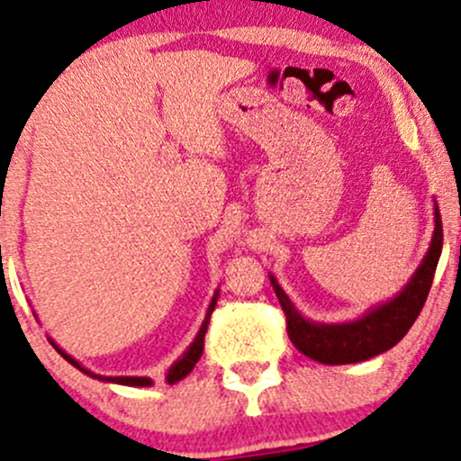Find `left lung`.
Returning a JSON list of instances; mask_svg holds the SVG:
<instances>
[{
  "instance_id": "obj_1",
  "label": "left lung",
  "mask_w": 461,
  "mask_h": 461,
  "mask_svg": "<svg viewBox=\"0 0 461 461\" xmlns=\"http://www.w3.org/2000/svg\"><path fill=\"white\" fill-rule=\"evenodd\" d=\"M436 227H433V239L429 245L427 256L422 258L420 267L409 277L401 293L383 304L363 312L358 320L343 323H321L311 321L297 311L295 304L288 300L285 288L277 285L276 276L269 273V280L280 300L282 311L286 315V330L293 346L302 354H306L312 361L323 366H346V363H361L376 354L387 352L407 335L409 328L418 320L429 291L433 285V273H436L439 254H442V219L436 203Z\"/></svg>"
}]
</instances>
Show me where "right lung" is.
<instances>
[{"label":"right lung","instance_id":"1","mask_svg":"<svg viewBox=\"0 0 461 461\" xmlns=\"http://www.w3.org/2000/svg\"><path fill=\"white\" fill-rule=\"evenodd\" d=\"M216 300H219V288H216L214 295H212V302H210V306H207V312H205V320H203V323H201L199 332H196V337H194V341L190 343L188 350H185L179 358H176L173 366H170L168 374H166V383H168V385H175V383H179L181 378H185L192 370H194L196 361H199L201 354H203V341H205L207 323H210V315H212V311H214ZM48 341L52 343L54 350H57L60 357L65 358V361L72 363L76 370L87 374V376H91V378H98V381H104V383H115V385H129V387H150V385H153V381H150L149 376H100V374H94L91 370H87L85 366H80V363L76 361L74 357H69V354L65 352L63 348H59L57 343H54L50 337H48Z\"/></svg>","mask_w":461,"mask_h":461}]
</instances>
